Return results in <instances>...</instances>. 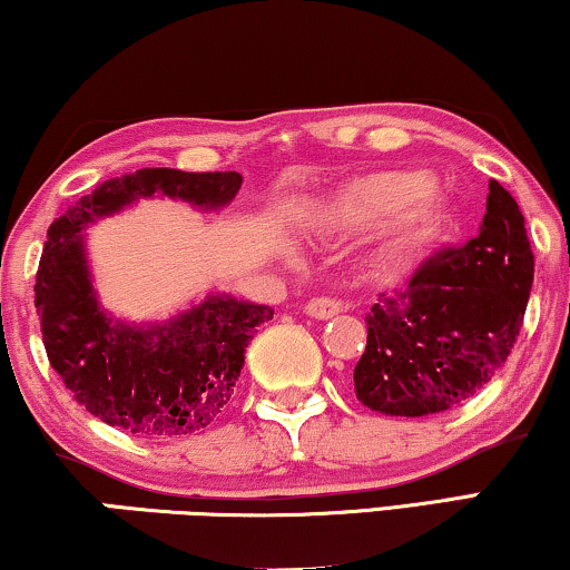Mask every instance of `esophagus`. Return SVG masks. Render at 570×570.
<instances>
[{
  "instance_id": "34e87169",
  "label": "esophagus",
  "mask_w": 570,
  "mask_h": 570,
  "mask_svg": "<svg viewBox=\"0 0 570 570\" xmlns=\"http://www.w3.org/2000/svg\"><path fill=\"white\" fill-rule=\"evenodd\" d=\"M304 312H307V315L315 317V320H327V317H333V315H338V312H343V302L335 299V296H315V299L307 302Z\"/></svg>"
}]
</instances>
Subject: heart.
<instances>
[{
  "mask_svg": "<svg viewBox=\"0 0 570 570\" xmlns=\"http://www.w3.org/2000/svg\"><path fill=\"white\" fill-rule=\"evenodd\" d=\"M442 212L434 186L415 170H380L351 180L331 204V216L343 224H374L390 219L400 239L426 232Z\"/></svg>",
  "mask_w": 570,
  "mask_h": 570,
  "instance_id": "obj_1",
  "label": "heart"
}]
</instances>
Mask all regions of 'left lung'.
<instances>
[{"instance_id":"obj_1","label":"left lung","mask_w":570,"mask_h":570,"mask_svg":"<svg viewBox=\"0 0 570 570\" xmlns=\"http://www.w3.org/2000/svg\"><path fill=\"white\" fill-rule=\"evenodd\" d=\"M488 190L478 237L431 255L368 312L354 387L372 411L405 419L449 411L483 390L514 348L534 255L514 196L499 180Z\"/></svg>"}]
</instances>
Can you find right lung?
<instances>
[{
	"label": "right lung",
	"instance_id": "right-lung-1",
	"mask_svg": "<svg viewBox=\"0 0 570 570\" xmlns=\"http://www.w3.org/2000/svg\"><path fill=\"white\" fill-rule=\"evenodd\" d=\"M239 173L144 167L106 180L48 227L36 274L46 356L71 397L126 434L173 439L206 429L227 407L255 327L274 317L263 304L208 296L149 331L114 323L98 307L79 232L139 196L165 194L194 206L229 204Z\"/></svg>",
	"mask_w": 570,
	"mask_h": 570
}]
</instances>
